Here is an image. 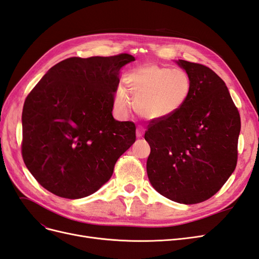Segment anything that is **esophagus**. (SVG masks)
I'll use <instances>...</instances> for the list:
<instances>
[{"instance_id":"1","label":"esophagus","mask_w":259,"mask_h":259,"mask_svg":"<svg viewBox=\"0 0 259 259\" xmlns=\"http://www.w3.org/2000/svg\"><path fill=\"white\" fill-rule=\"evenodd\" d=\"M144 134H145V128L142 127V126H137V128H136V136L138 138H140V137H143Z\"/></svg>"}]
</instances>
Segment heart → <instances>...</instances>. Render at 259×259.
<instances>
[{
    "label": "heart",
    "instance_id": "heart-1",
    "mask_svg": "<svg viewBox=\"0 0 259 259\" xmlns=\"http://www.w3.org/2000/svg\"><path fill=\"white\" fill-rule=\"evenodd\" d=\"M127 89L120 85L114 103L122 112L133 107L148 120H164L175 115L185 107L192 94V80L183 70H174L151 62L131 69L125 75Z\"/></svg>",
    "mask_w": 259,
    "mask_h": 259
}]
</instances>
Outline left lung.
<instances>
[{"instance_id": "1", "label": "left lung", "mask_w": 259, "mask_h": 259, "mask_svg": "<svg viewBox=\"0 0 259 259\" xmlns=\"http://www.w3.org/2000/svg\"><path fill=\"white\" fill-rule=\"evenodd\" d=\"M192 94L175 115L149 124L148 178L163 197L197 204L221 190L238 161L241 120L225 82L206 66L179 59Z\"/></svg>"}]
</instances>
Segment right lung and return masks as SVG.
Instances as JSON below:
<instances>
[{
    "instance_id": "add662e5",
    "label": "right lung",
    "mask_w": 259,
    "mask_h": 259,
    "mask_svg": "<svg viewBox=\"0 0 259 259\" xmlns=\"http://www.w3.org/2000/svg\"><path fill=\"white\" fill-rule=\"evenodd\" d=\"M135 58L71 57L30 92L22 109V159L36 182L66 199L96 192L135 143V124L112 115L120 69Z\"/></svg>"
}]
</instances>
